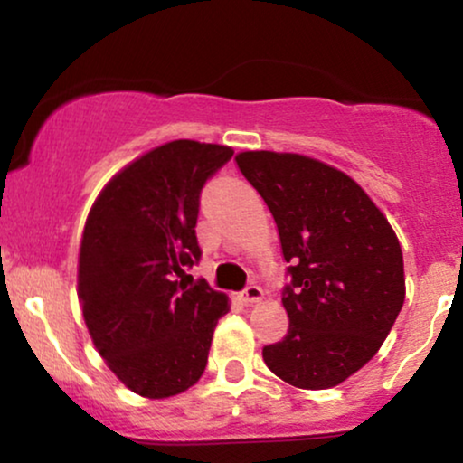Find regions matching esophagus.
<instances>
[{
  "instance_id": "34e87169",
  "label": "esophagus",
  "mask_w": 463,
  "mask_h": 463,
  "mask_svg": "<svg viewBox=\"0 0 463 463\" xmlns=\"http://www.w3.org/2000/svg\"><path fill=\"white\" fill-rule=\"evenodd\" d=\"M241 299L245 301V303H256V301H260L262 299V288L259 284H248L245 286V288L241 290Z\"/></svg>"
}]
</instances>
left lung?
<instances>
[{"label":"left lung","mask_w":463,"mask_h":463,"mask_svg":"<svg viewBox=\"0 0 463 463\" xmlns=\"http://www.w3.org/2000/svg\"><path fill=\"white\" fill-rule=\"evenodd\" d=\"M235 160L278 224L290 275L282 292L288 333L262 348V359L292 387H335L378 353L403 306L400 241L337 168L275 151Z\"/></svg>","instance_id":"obj_1"}]
</instances>
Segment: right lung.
I'll return each instance as SVG.
<instances>
[{
	"mask_svg": "<svg viewBox=\"0 0 463 463\" xmlns=\"http://www.w3.org/2000/svg\"><path fill=\"white\" fill-rule=\"evenodd\" d=\"M231 157V147L196 140L151 149L109 181L85 222V325L115 376L149 400L198 383L228 312L224 292L184 278L203 254L194 231L201 192Z\"/></svg>",
	"mask_w": 463,
	"mask_h": 463,
	"instance_id": "1",
	"label": "right lung"
}]
</instances>
